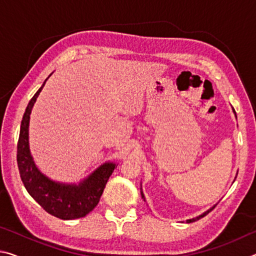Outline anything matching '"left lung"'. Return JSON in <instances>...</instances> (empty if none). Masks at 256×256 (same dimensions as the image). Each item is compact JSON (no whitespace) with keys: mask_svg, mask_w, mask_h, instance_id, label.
Masks as SVG:
<instances>
[{"mask_svg":"<svg viewBox=\"0 0 256 256\" xmlns=\"http://www.w3.org/2000/svg\"><path fill=\"white\" fill-rule=\"evenodd\" d=\"M232 112H234V114H235V116H236V112H235V110H234V108H232ZM236 118H237V116H236ZM141 196H142V198H144V201H146V198H144V192H142V185H141ZM216 206H212V208H210V209L209 210H206V212H203V214H200V216H196V218H192V219H188V220H186V222H188V224H190V222H196V220H198V219H201V218H203V216H206L208 214H209V212L212 210V209H214V208Z\"/></svg>","mask_w":256,"mask_h":256,"instance_id":"left-lung-1","label":"left lung"}]
</instances>
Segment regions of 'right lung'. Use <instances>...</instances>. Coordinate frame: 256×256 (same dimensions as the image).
I'll list each match as a JSON object with an SVG mask.
<instances>
[{
    "mask_svg": "<svg viewBox=\"0 0 256 256\" xmlns=\"http://www.w3.org/2000/svg\"><path fill=\"white\" fill-rule=\"evenodd\" d=\"M47 79L30 99L21 120L16 151L20 177L34 200L50 214L63 220L82 218L98 204L107 180L118 164L112 162H104L79 183L56 182L38 170L29 148V122L32 107Z\"/></svg>",
    "mask_w": 256,
    "mask_h": 256,
    "instance_id": "add662e5",
    "label": "right lung"
}]
</instances>
